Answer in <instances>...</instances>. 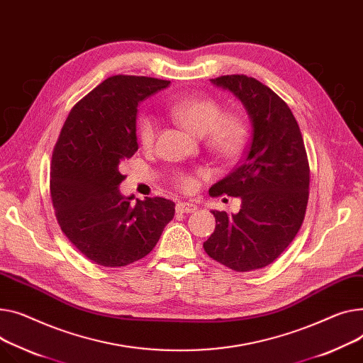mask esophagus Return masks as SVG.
Returning <instances> with one entry per match:
<instances>
[{
  "instance_id": "34e87169",
  "label": "esophagus",
  "mask_w": 363,
  "mask_h": 363,
  "mask_svg": "<svg viewBox=\"0 0 363 363\" xmlns=\"http://www.w3.org/2000/svg\"><path fill=\"white\" fill-rule=\"evenodd\" d=\"M197 210V206L192 204V203H185V201H179L177 204V211L178 213H185V214H189V213H194Z\"/></svg>"
}]
</instances>
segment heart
<instances>
[{
	"instance_id": "obj_1",
	"label": "heart",
	"mask_w": 363,
	"mask_h": 363,
	"mask_svg": "<svg viewBox=\"0 0 363 363\" xmlns=\"http://www.w3.org/2000/svg\"><path fill=\"white\" fill-rule=\"evenodd\" d=\"M174 119L194 135L203 137L206 147L220 159H235L244 150L248 137V125L239 113H222L220 104L203 96H185L175 99L169 106ZM137 137L143 149H152L157 138V119L143 115L137 124ZM175 185L182 191L194 186V179L188 174L178 172Z\"/></svg>"
}]
</instances>
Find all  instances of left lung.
<instances>
[{"label": "left lung", "mask_w": 363, "mask_h": 363, "mask_svg": "<svg viewBox=\"0 0 363 363\" xmlns=\"http://www.w3.org/2000/svg\"><path fill=\"white\" fill-rule=\"evenodd\" d=\"M210 82L245 105L252 135L233 171L208 191L211 197H239L240 210H213L216 229L203 247L225 267L252 272L279 258L299 232L309 197V162L296 118L270 87L244 74Z\"/></svg>", "instance_id": "1"}]
</instances>
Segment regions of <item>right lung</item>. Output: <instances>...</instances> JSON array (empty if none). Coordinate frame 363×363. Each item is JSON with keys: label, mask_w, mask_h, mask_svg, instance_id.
Returning a JSON list of instances; mask_svg holds the SVG:
<instances>
[{"label": "right lung", "mask_w": 363, "mask_h": 363, "mask_svg": "<svg viewBox=\"0 0 363 363\" xmlns=\"http://www.w3.org/2000/svg\"><path fill=\"white\" fill-rule=\"evenodd\" d=\"M167 80L112 76L69 111L52 153L51 199L58 225L87 259L124 267L146 257L175 203L162 197L134 200L119 194V172L138 150L137 108Z\"/></svg>", "instance_id": "right-lung-1"}]
</instances>
